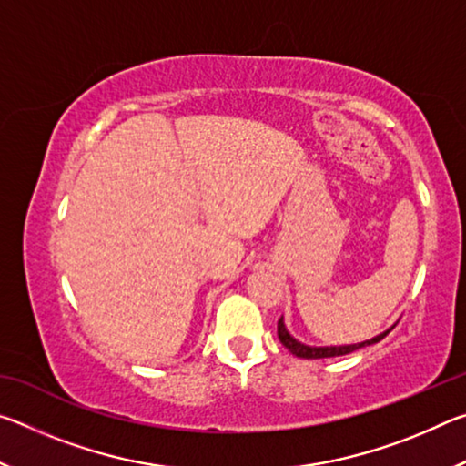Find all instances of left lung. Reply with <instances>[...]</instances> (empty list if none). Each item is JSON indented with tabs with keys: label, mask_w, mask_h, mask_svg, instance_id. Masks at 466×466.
<instances>
[{
	"label": "left lung",
	"mask_w": 466,
	"mask_h": 466,
	"mask_svg": "<svg viewBox=\"0 0 466 466\" xmlns=\"http://www.w3.org/2000/svg\"><path fill=\"white\" fill-rule=\"evenodd\" d=\"M394 329V327H390ZM390 329H386L384 333L376 335L372 339H368V341H361V343H351V345H325V347H314V345H306L302 341H298L296 337L289 335V330L286 327V322H283V317L278 322V337L279 341L283 343L286 350H289L294 353L296 358H304V360H322V358H339V356H347V353H353L361 350V347H368V345H374L378 341H382V339L390 333Z\"/></svg>",
	"instance_id": "obj_1"
}]
</instances>
